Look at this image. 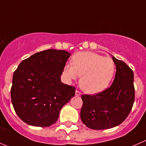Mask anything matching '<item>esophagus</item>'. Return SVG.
<instances>
[{
    "label": "esophagus",
    "instance_id": "esophagus-1",
    "mask_svg": "<svg viewBox=\"0 0 146 146\" xmlns=\"http://www.w3.org/2000/svg\"><path fill=\"white\" fill-rule=\"evenodd\" d=\"M80 95H81V93H80V92L79 91V90H76V96H80Z\"/></svg>",
    "mask_w": 146,
    "mask_h": 146
}]
</instances>
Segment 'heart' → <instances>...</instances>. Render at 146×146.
Returning <instances> with one entry per match:
<instances>
[{
	"label": "heart",
	"mask_w": 146,
	"mask_h": 146,
	"mask_svg": "<svg viewBox=\"0 0 146 146\" xmlns=\"http://www.w3.org/2000/svg\"><path fill=\"white\" fill-rule=\"evenodd\" d=\"M112 58L93 52H78L71 58V66L66 65L63 73L69 80L81 76L80 86L89 94H96L106 90L115 73Z\"/></svg>",
	"instance_id": "b5f03b06"
}]
</instances>
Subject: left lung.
<instances>
[{"label": "left lung", "mask_w": 146, "mask_h": 146, "mask_svg": "<svg viewBox=\"0 0 146 146\" xmlns=\"http://www.w3.org/2000/svg\"><path fill=\"white\" fill-rule=\"evenodd\" d=\"M116 73L112 85L93 95H82L80 118L93 130L113 128L122 123L132 110L135 100L134 76L132 69L113 56Z\"/></svg>", "instance_id": "1"}]
</instances>
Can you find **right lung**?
<instances>
[{"label":"right lung","mask_w":146,"mask_h":146,"mask_svg":"<svg viewBox=\"0 0 146 146\" xmlns=\"http://www.w3.org/2000/svg\"><path fill=\"white\" fill-rule=\"evenodd\" d=\"M70 56L63 50H43L23 60L14 71L11 101L25 123L50 126L57 121L63 106L75 96L74 86L60 81Z\"/></svg>","instance_id":"add662e5"}]
</instances>
